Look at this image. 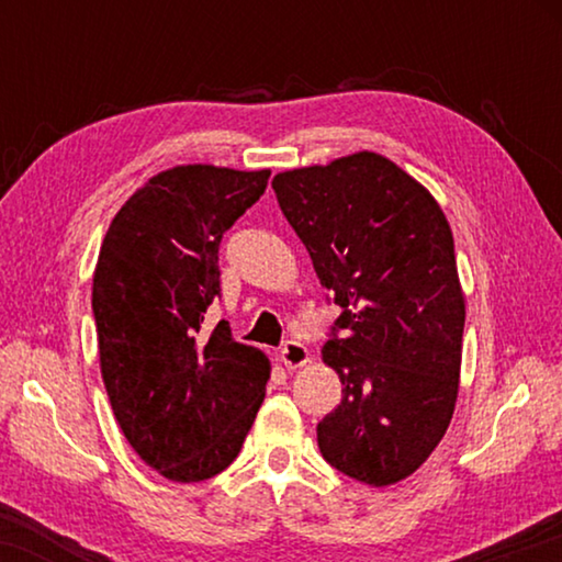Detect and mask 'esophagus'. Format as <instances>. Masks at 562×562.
<instances>
[{
  "instance_id": "obj_1",
  "label": "esophagus",
  "mask_w": 562,
  "mask_h": 562,
  "mask_svg": "<svg viewBox=\"0 0 562 562\" xmlns=\"http://www.w3.org/2000/svg\"><path fill=\"white\" fill-rule=\"evenodd\" d=\"M310 349L300 345V341H284V347L280 351V361L288 369H300L304 364H310Z\"/></svg>"
}]
</instances>
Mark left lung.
Instances as JSON below:
<instances>
[{"instance_id": "1", "label": "left lung", "mask_w": 562, "mask_h": 562, "mask_svg": "<svg viewBox=\"0 0 562 562\" xmlns=\"http://www.w3.org/2000/svg\"><path fill=\"white\" fill-rule=\"evenodd\" d=\"M288 223L335 294L322 361L341 404L322 418L325 461L367 486H392L429 459L449 429L461 379L465 297L441 205L372 150L272 178Z\"/></svg>"}]
</instances>
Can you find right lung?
<instances>
[{"label":"right lung","instance_id":"add662e5","mask_svg":"<svg viewBox=\"0 0 562 562\" xmlns=\"http://www.w3.org/2000/svg\"><path fill=\"white\" fill-rule=\"evenodd\" d=\"M270 170L188 164L133 193L93 270L99 364L113 416L146 465L195 483L231 465L270 379L265 351L207 331L221 292L223 233L268 188Z\"/></svg>","mask_w":562,"mask_h":562}]
</instances>
